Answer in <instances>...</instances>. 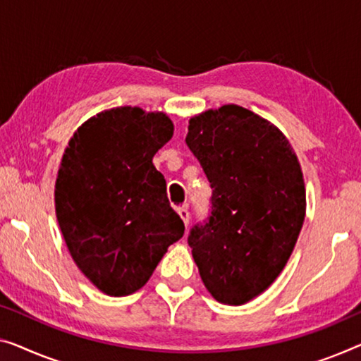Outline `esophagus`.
Masks as SVG:
<instances>
[{
    "label": "esophagus",
    "mask_w": 361,
    "mask_h": 361,
    "mask_svg": "<svg viewBox=\"0 0 361 361\" xmlns=\"http://www.w3.org/2000/svg\"><path fill=\"white\" fill-rule=\"evenodd\" d=\"M178 215L181 217L183 222H185V225L190 224V211H188L186 207H178Z\"/></svg>",
    "instance_id": "1"
}]
</instances>
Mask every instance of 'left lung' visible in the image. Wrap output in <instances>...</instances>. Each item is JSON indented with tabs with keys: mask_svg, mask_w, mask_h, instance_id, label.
Instances as JSON below:
<instances>
[{
	"mask_svg": "<svg viewBox=\"0 0 361 361\" xmlns=\"http://www.w3.org/2000/svg\"><path fill=\"white\" fill-rule=\"evenodd\" d=\"M186 144L212 188L207 222L188 236L192 257L215 300L245 305L283 271L303 227L297 154L281 129L233 104L192 116Z\"/></svg>",
	"mask_w": 361,
	"mask_h": 361,
	"instance_id": "obj_1",
	"label": "left lung"
}]
</instances>
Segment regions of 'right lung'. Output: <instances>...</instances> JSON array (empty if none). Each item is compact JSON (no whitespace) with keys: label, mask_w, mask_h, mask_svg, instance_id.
<instances>
[{"label":"right lung","mask_w":361,"mask_h":361,"mask_svg":"<svg viewBox=\"0 0 361 361\" xmlns=\"http://www.w3.org/2000/svg\"><path fill=\"white\" fill-rule=\"evenodd\" d=\"M173 136L162 111L116 106L80 126L55 185L63 238L80 272L110 297L146 285L185 224L152 159Z\"/></svg>","instance_id":"obj_1"}]
</instances>
